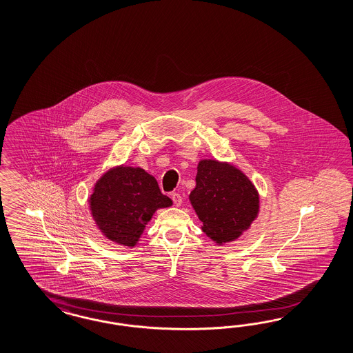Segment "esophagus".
I'll return each mask as SVG.
<instances>
[{
	"label": "esophagus",
	"mask_w": 353,
	"mask_h": 353,
	"mask_svg": "<svg viewBox=\"0 0 353 353\" xmlns=\"http://www.w3.org/2000/svg\"><path fill=\"white\" fill-rule=\"evenodd\" d=\"M172 201H173V204L176 205V207H180L182 204V198L180 194H177V192H173L171 195Z\"/></svg>",
	"instance_id": "esophagus-1"
}]
</instances>
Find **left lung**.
Instances as JSON below:
<instances>
[{
	"label": "left lung",
	"instance_id": "obj_1",
	"mask_svg": "<svg viewBox=\"0 0 353 353\" xmlns=\"http://www.w3.org/2000/svg\"><path fill=\"white\" fill-rule=\"evenodd\" d=\"M195 181L191 205L203 222L201 230L219 245L236 240L257 219V189L235 165L201 159Z\"/></svg>",
	"mask_w": 353,
	"mask_h": 353
}]
</instances>
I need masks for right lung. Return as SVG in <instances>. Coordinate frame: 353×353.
Returning a JSON list of instances; mask_svg holds the SVG:
<instances>
[{"instance_id": "1", "label": "right lung", "mask_w": 353, "mask_h": 353, "mask_svg": "<svg viewBox=\"0 0 353 353\" xmlns=\"http://www.w3.org/2000/svg\"><path fill=\"white\" fill-rule=\"evenodd\" d=\"M92 219L103 235L132 248L155 210L171 207L158 182L140 167H114L97 180L90 196Z\"/></svg>"}]
</instances>
